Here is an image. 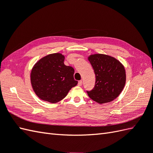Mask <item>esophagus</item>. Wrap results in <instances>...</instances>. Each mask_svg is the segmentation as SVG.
<instances>
[{
	"instance_id": "esophagus-1",
	"label": "esophagus",
	"mask_w": 153,
	"mask_h": 153,
	"mask_svg": "<svg viewBox=\"0 0 153 153\" xmlns=\"http://www.w3.org/2000/svg\"><path fill=\"white\" fill-rule=\"evenodd\" d=\"M77 85L78 86H79V87H81V85H82V81L81 80H80V81H78V83H77Z\"/></svg>"
}]
</instances>
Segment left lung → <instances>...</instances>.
<instances>
[{
    "mask_svg": "<svg viewBox=\"0 0 153 153\" xmlns=\"http://www.w3.org/2000/svg\"><path fill=\"white\" fill-rule=\"evenodd\" d=\"M88 60L94 70L96 81L93 89L87 91L88 96L100 104L113 100L125 87L124 66L119 60L106 55H92Z\"/></svg>",
    "mask_w": 153,
    "mask_h": 153,
    "instance_id": "obj_1",
    "label": "left lung"
}]
</instances>
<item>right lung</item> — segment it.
Here are the masks:
<instances>
[{"instance_id": "add662e5", "label": "right lung", "mask_w": 153, "mask_h": 153, "mask_svg": "<svg viewBox=\"0 0 153 153\" xmlns=\"http://www.w3.org/2000/svg\"><path fill=\"white\" fill-rule=\"evenodd\" d=\"M65 56L53 53L41 59L31 72V83L38 97L51 103L60 101L77 84L74 69L64 64Z\"/></svg>"}]
</instances>
